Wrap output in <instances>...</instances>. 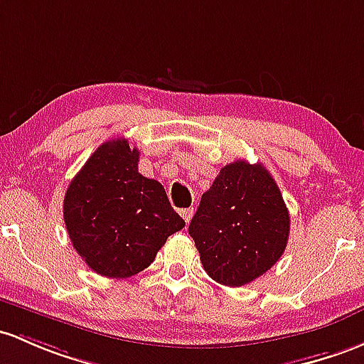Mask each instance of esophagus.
Here are the masks:
<instances>
[{
	"instance_id": "1",
	"label": "esophagus",
	"mask_w": 364,
	"mask_h": 364,
	"mask_svg": "<svg viewBox=\"0 0 364 364\" xmlns=\"http://www.w3.org/2000/svg\"><path fill=\"white\" fill-rule=\"evenodd\" d=\"M181 215H182L183 220L189 224V220L193 218V215H194V208H183V210H181Z\"/></svg>"
}]
</instances>
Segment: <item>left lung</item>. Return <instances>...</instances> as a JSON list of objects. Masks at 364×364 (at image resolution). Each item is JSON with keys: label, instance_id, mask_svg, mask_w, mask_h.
Masks as SVG:
<instances>
[{"label": "left lung", "instance_id": "left-lung-1", "mask_svg": "<svg viewBox=\"0 0 364 364\" xmlns=\"http://www.w3.org/2000/svg\"><path fill=\"white\" fill-rule=\"evenodd\" d=\"M203 269L217 283L243 287L283 255L290 215L264 165L234 161L203 194L189 225Z\"/></svg>", "mask_w": 364, "mask_h": 364}]
</instances>
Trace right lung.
<instances>
[{"label": "right lung", "instance_id": "1", "mask_svg": "<svg viewBox=\"0 0 364 364\" xmlns=\"http://www.w3.org/2000/svg\"><path fill=\"white\" fill-rule=\"evenodd\" d=\"M64 222L88 267L116 279L149 267L168 236L186 225L165 187L139 173V151L127 139L104 142L77 171L64 198Z\"/></svg>", "mask_w": 364, "mask_h": 364}]
</instances>
